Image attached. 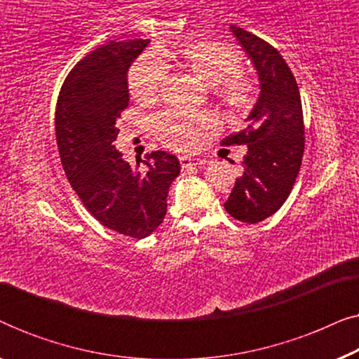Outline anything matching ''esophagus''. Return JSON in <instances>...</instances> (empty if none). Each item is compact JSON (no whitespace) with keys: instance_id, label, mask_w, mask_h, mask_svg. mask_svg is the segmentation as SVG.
Wrapping results in <instances>:
<instances>
[{"instance_id":"obj_1","label":"esophagus","mask_w":359,"mask_h":359,"mask_svg":"<svg viewBox=\"0 0 359 359\" xmlns=\"http://www.w3.org/2000/svg\"><path fill=\"white\" fill-rule=\"evenodd\" d=\"M180 163L183 168H191V166H204L205 160L203 158H196V156H180Z\"/></svg>"}]
</instances>
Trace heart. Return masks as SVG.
<instances>
[{
    "mask_svg": "<svg viewBox=\"0 0 359 359\" xmlns=\"http://www.w3.org/2000/svg\"><path fill=\"white\" fill-rule=\"evenodd\" d=\"M178 65L210 83V93L230 114H243L253 104L257 86L247 73L240 70L242 55L233 47L210 39H189L178 46H158L130 67L127 76L130 96L150 104L160 96L166 68ZM215 119L209 112H161L151 129L156 139L170 149H193L205 132L212 130Z\"/></svg>",
    "mask_w": 359,
    "mask_h": 359,
    "instance_id": "1",
    "label": "heart"
}]
</instances>
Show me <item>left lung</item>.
Instances as JSON below:
<instances>
[{
    "mask_svg": "<svg viewBox=\"0 0 359 359\" xmlns=\"http://www.w3.org/2000/svg\"><path fill=\"white\" fill-rule=\"evenodd\" d=\"M230 29L257 68L262 91L248 124L222 140L247 147L243 171L224 208L240 222L258 224L284 204L301 170L306 145L301 93L276 48L242 27Z\"/></svg>",
    "mask_w": 359,
    "mask_h": 359,
    "instance_id": "obj_1",
    "label": "left lung"
}]
</instances>
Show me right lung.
Here are the masks:
<instances>
[{
    "label": "right lung",
    "mask_w": 359,
    "mask_h": 359,
    "mask_svg": "<svg viewBox=\"0 0 359 359\" xmlns=\"http://www.w3.org/2000/svg\"><path fill=\"white\" fill-rule=\"evenodd\" d=\"M150 41H109L83 57L63 81L55 135L65 175L93 217L132 238H145L163 222L168 189L180 161L163 150L129 163L112 142L129 106L127 72Z\"/></svg>",
    "instance_id": "obj_1"
}]
</instances>
